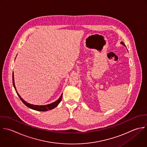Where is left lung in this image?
I'll list each match as a JSON object with an SVG mask.
<instances>
[{
  "label": "left lung",
  "instance_id": "1",
  "mask_svg": "<svg viewBox=\"0 0 147 147\" xmlns=\"http://www.w3.org/2000/svg\"><path fill=\"white\" fill-rule=\"evenodd\" d=\"M121 44H122V45H123L124 46H125V45L124 44V43L123 42H121Z\"/></svg>",
  "mask_w": 147,
  "mask_h": 147
}]
</instances>
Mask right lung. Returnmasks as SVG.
<instances>
[{
    "label": "right lung",
    "instance_id": "right-lung-1",
    "mask_svg": "<svg viewBox=\"0 0 147 147\" xmlns=\"http://www.w3.org/2000/svg\"><path fill=\"white\" fill-rule=\"evenodd\" d=\"M12 83H13V86L16 90V92L17 93V94L18 95L19 97L20 98V99L21 100V101L24 103V104H25L27 107H28L29 108H31L32 109L37 111H41V112H45V111H47L49 110H51L53 109H54V108L57 107L58 106V105L59 104V102L61 101L62 100V94H61V97L59 98V99L58 100H57L56 101L48 104V105H32V104H30L29 103H27L26 101H25L18 94V93L16 92V88H15V82H14V78H13V74H12Z\"/></svg>",
    "mask_w": 147,
    "mask_h": 147
}]
</instances>
